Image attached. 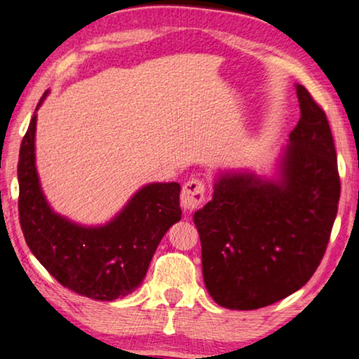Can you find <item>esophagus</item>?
Listing matches in <instances>:
<instances>
[{
  "label": "esophagus",
  "instance_id": "esophagus-1",
  "mask_svg": "<svg viewBox=\"0 0 359 359\" xmlns=\"http://www.w3.org/2000/svg\"><path fill=\"white\" fill-rule=\"evenodd\" d=\"M205 199V184L199 180H191L183 186L181 191V207L184 212L192 214L201 207Z\"/></svg>",
  "mask_w": 359,
  "mask_h": 359
}]
</instances>
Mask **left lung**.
<instances>
[{
    "label": "left lung",
    "instance_id": "1",
    "mask_svg": "<svg viewBox=\"0 0 359 359\" xmlns=\"http://www.w3.org/2000/svg\"><path fill=\"white\" fill-rule=\"evenodd\" d=\"M301 116L275 175L218 171L212 201L194 214L202 275L226 309L273 304L308 283L324 257L340 199L329 121L296 84Z\"/></svg>",
    "mask_w": 359,
    "mask_h": 359
}]
</instances>
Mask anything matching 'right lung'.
Masks as SVG:
<instances>
[{
	"instance_id": "right-lung-1",
	"label": "right lung",
	"mask_w": 359,
	"mask_h": 359,
	"mask_svg": "<svg viewBox=\"0 0 359 359\" xmlns=\"http://www.w3.org/2000/svg\"><path fill=\"white\" fill-rule=\"evenodd\" d=\"M20 144L19 218L25 243L63 287L97 301L124 298L139 288L155 249L181 220L178 183L142 186L105 225H81L56 214L35 167L37 110Z\"/></svg>"
}]
</instances>
